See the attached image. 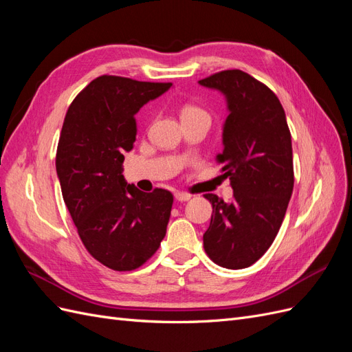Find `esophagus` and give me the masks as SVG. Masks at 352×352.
<instances>
[{
    "label": "esophagus",
    "instance_id": "1",
    "mask_svg": "<svg viewBox=\"0 0 352 352\" xmlns=\"http://www.w3.org/2000/svg\"><path fill=\"white\" fill-rule=\"evenodd\" d=\"M175 199L179 201V202H185V201L190 199V195H189V194H185V192H176V194H175Z\"/></svg>",
    "mask_w": 352,
    "mask_h": 352
}]
</instances>
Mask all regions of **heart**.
Segmentation results:
<instances>
[{
    "mask_svg": "<svg viewBox=\"0 0 352 352\" xmlns=\"http://www.w3.org/2000/svg\"><path fill=\"white\" fill-rule=\"evenodd\" d=\"M186 116H208L204 110H201L199 107H195V105H186L182 110V117Z\"/></svg>",
    "mask_w": 352,
    "mask_h": 352,
    "instance_id": "heart-1",
    "label": "heart"
}]
</instances>
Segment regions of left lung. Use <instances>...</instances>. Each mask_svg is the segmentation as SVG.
I'll use <instances>...</instances> for the list:
<instances>
[{
	"mask_svg": "<svg viewBox=\"0 0 352 352\" xmlns=\"http://www.w3.org/2000/svg\"><path fill=\"white\" fill-rule=\"evenodd\" d=\"M226 100L223 153L233 199L204 197L212 212L204 248L216 264L230 270L250 267L270 248L280 229L294 189L291 132L278 97L242 70H225L198 82Z\"/></svg>",
	"mask_w": 352,
	"mask_h": 352,
	"instance_id": "1",
	"label": "left lung"
}]
</instances>
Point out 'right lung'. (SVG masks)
I'll return each instance as SVG.
<instances>
[{
    "label": "right lung",
    "mask_w": 352,
    "mask_h": 352,
    "mask_svg": "<svg viewBox=\"0 0 352 352\" xmlns=\"http://www.w3.org/2000/svg\"><path fill=\"white\" fill-rule=\"evenodd\" d=\"M172 83L94 79L66 113L56 168L63 199L85 248L117 272L142 265L166 236L173 195L142 192L122 175L136 138L135 114Z\"/></svg>",
    "instance_id": "right-lung-1"
}]
</instances>
